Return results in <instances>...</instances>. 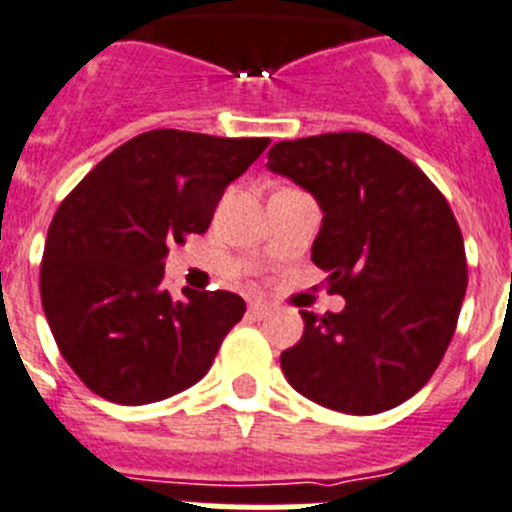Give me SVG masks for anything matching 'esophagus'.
<instances>
[{
	"mask_svg": "<svg viewBox=\"0 0 512 512\" xmlns=\"http://www.w3.org/2000/svg\"><path fill=\"white\" fill-rule=\"evenodd\" d=\"M268 314H270V306L265 304V301H250V317L262 319V317H268Z\"/></svg>",
	"mask_w": 512,
	"mask_h": 512,
	"instance_id": "esophagus-1",
	"label": "esophagus"
}]
</instances>
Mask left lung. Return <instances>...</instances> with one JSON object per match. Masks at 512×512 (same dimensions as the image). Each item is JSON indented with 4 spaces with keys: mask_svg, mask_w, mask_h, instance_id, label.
Segmentation results:
<instances>
[{
    "mask_svg": "<svg viewBox=\"0 0 512 512\" xmlns=\"http://www.w3.org/2000/svg\"><path fill=\"white\" fill-rule=\"evenodd\" d=\"M268 167L317 198L324 219L311 262L345 299L340 314L301 311L304 335L281 353L288 384L348 415L407 402L443 361L469 281L451 206L371 133L278 141Z\"/></svg>",
    "mask_w": 512,
    "mask_h": 512,
    "instance_id": "8db88e82",
    "label": "left lung"
}]
</instances>
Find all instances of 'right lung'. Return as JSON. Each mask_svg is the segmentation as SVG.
Wrapping results in <instances>:
<instances>
[{
    "label": "right lung",
    "mask_w": 512,
    "mask_h": 512,
    "mask_svg": "<svg viewBox=\"0 0 512 512\" xmlns=\"http://www.w3.org/2000/svg\"><path fill=\"white\" fill-rule=\"evenodd\" d=\"M270 139L157 128L108 154L48 226L41 299L64 361L97 397L149 404L198 384L242 319L244 299H172L164 257L203 234L231 180Z\"/></svg>",
    "instance_id": "right-lung-1"
}]
</instances>
